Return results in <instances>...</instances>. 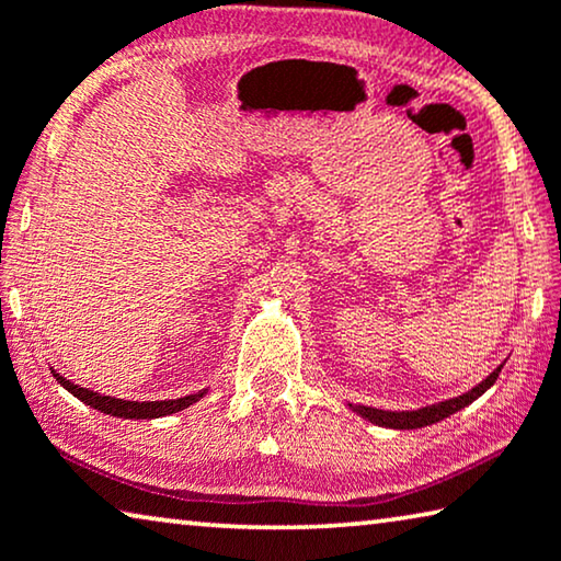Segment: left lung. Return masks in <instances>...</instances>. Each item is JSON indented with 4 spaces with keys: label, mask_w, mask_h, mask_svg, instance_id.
<instances>
[{
    "label": "left lung",
    "mask_w": 561,
    "mask_h": 561,
    "mask_svg": "<svg viewBox=\"0 0 561 561\" xmlns=\"http://www.w3.org/2000/svg\"><path fill=\"white\" fill-rule=\"evenodd\" d=\"M500 371H502V367L494 369L492 375L482 381V385L472 389V392L455 397V399H447V402L416 409V412H381V409H371V407H359L357 412L364 416V420L375 422L379 426H392V430H420V426L439 422V420H444V416L455 414V412H459V409H465L467 404H472L477 397H482L486 389L494 385L496 377H500Z\"/></svg>",
    "instance_id": "1"
}]
</instances>
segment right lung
<instances>
[{"label": "right lung", "mask_w": 561, "mask_h": 561, "mask_svg": "<svg viewBox=\"0 0 561 561\" xmlns=\"http://www.w3.org/2000/svg\"><path fill=\"white\" fill-rule=\"evenodd\" d=\"M55 377H57L59 385L67 389V392H72L77 399H82L84 404L100 409V412H104V414L124 416V420H154V416L174 414V412H180V409L194 404L204 394V392H199V394H190V397H182V399H164V402H127V399H114V397L96 394V392H92V389L72 385V381L59 377V375H55Z\"/></svg>", "instance_id": "right-lung-1"}]
</instances>
